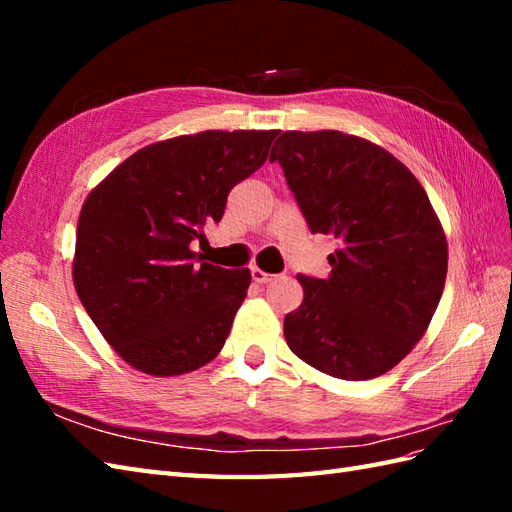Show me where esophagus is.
I'll return each instance as SVG.
<instances>
[{
    "label": "esophagus",
    "mask_w": 512,
    "mask_h": 512,
    "mask_svg": "<svg viewBox=\"0 0 512 512\" xmlns=\"http://www.w3.org/2000/svg\"><path fill=\"white\" fill-rule=\"evenodd\" d=\"M250 275H253V281H257V284H268L270 279H273V275H268L266 270H262V268H257V266H253L250 268Z\"/></svg>",
    "instance_id": "1"
}]
</instances>
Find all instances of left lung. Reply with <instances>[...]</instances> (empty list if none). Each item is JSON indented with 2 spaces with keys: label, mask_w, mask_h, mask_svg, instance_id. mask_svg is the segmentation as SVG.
Returning <instances> with one entry per match:
<instances>
[{
  "label": "left lung",
  "mask_w": 512,
  "mask_h": 512,
  "mask_svg": "<svg viewBox=\"0 0 512 512\" xmlns=\"http://www.w3.org/2000/svg\"><path fill=\"white\" fill-rule=\"evenodd\" d=\"M312 233L334 235L328 279L297 275L301 306L286 314L288 347L343 380L383 376L436 314L449 266L447 235L418 178L369 140L321 129L286 132L270 151Z\"/></svg>",
  "instance_id": "1"
}]
</instances>
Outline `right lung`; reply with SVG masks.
<instances>
[{
  "instance_id": "right-lung-1",
  "label": "right lung",
  "mask_w": 512,
  "mask_h": 512,
  "mask_svg": "<svg viewBox=\"0 0 512 512\" xmlns=\"http://www.w3.org/2000/svg\"><path fill=\"white\" fill-rule=\"evenodd\" d=\"M277 129L184 134L123 160L85 198L72 279L127 365L189 374L220 354L250 270L202 262L193 244L222 220L228 191L264 165Z\"/></svg>"
}]
</instances>
